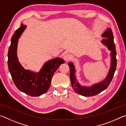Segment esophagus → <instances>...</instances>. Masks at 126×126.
Here are the masks:
<instances>
[{
    "mask_svg": "<svg viewBox=\"0 0 126 126\" xmlns=\"http://www.w3.org/2000/svg\"><path fill=\"white\" fill-rule=\"evenodd\" d=\"M72 59V56L71 54H68V53H67V54H65L64 55V59L65 61H69L71 59Z\"/></svg>",
    "mask_w": 126,
    "mask_h": 126,
    "instance_id": "34e87169",
    "label": "esophagus"
}]
</instances>
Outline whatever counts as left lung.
Returning <instances> with one entry per match:
<instances>
[{"label": "left lung", "instance_id": "left-lung-1", "mask_svg": "<svg viewBox=\"0 0 126 126\" xmlns=\"http://www.w3.org/2000/svg\"><path fill=\"white\" fill-rule=\"evenodd\" d=\"M102 37L104 38L102 40V43L107 47L108 49L111 51V53H110V57H111L110 67L107 76L103 80L98 83L94 84L91 87L82 86L78 83L75 74V67L73 65V63L72 62L68 63L70 69V78H71L72 86L77 93L82 95L83 96H94V95H97L101 93V92L105 90L111 82L114 72L116 71L117 66L116 50L112 29L110 28H108L106 30V31L104 32V33L102 35Z\"/></svg>", "mask_w": 126, "mask_h": 126}]
</instances>
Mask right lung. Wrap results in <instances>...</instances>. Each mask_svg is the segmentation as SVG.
<instances>
[{
    "label": "right lung",
    "instance_id": "add662e5",
    "mask_svg": "<svg viewBox=\"0 0 126 126\" xmlns=\"http://www.w3.org/2000/svg\"><path fill=\"white\" fill-rule=\"evenodd\" d=\"M25 28L26 25L21 24L12 36L8 53V68L19 90L30 96L38 97L48 90L54 72L65 61L58 57L49 61L38 73L25 69L19 62L16 50L19 38Z\"/></svg>",
    "mask_w": 126,
    "mask_h": 126
}]
</instances>
